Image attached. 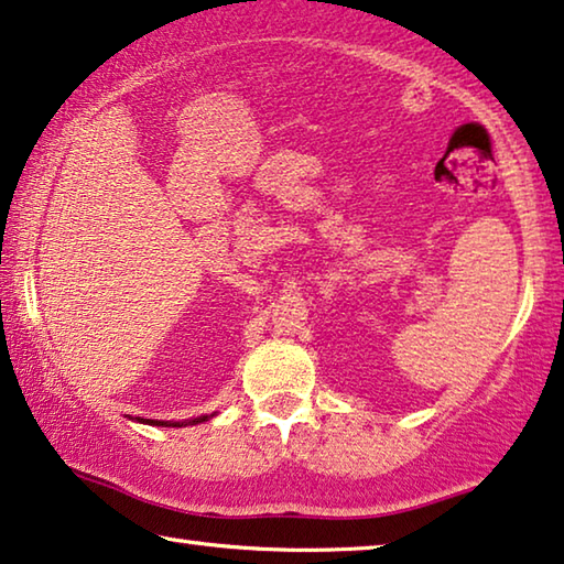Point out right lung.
<instances>
[{"instance_id":"right-lung-1","label":"right lung","mask_w":564,"mask_h":564,"mask_svg":"<svg viewBox=\"0 0 564 564\" xmlns=\"http://www.w3.org/2000/svg\"><path fill=\"white\" fill-rule=\"evenodd\" d=\"M215 417L213 415H199V417H192V420H182V423H174V420H147V417H133L139 420V423H149V425H159V427H184V425H197V423H205V420Z\"/></svg>"}]
</instances>
